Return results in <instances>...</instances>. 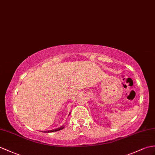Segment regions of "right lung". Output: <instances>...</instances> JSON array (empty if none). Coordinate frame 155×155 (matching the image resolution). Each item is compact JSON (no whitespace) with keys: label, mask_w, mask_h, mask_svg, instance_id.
<instances>
[{"label":"right lung","mask_w":155,"mask_h":155,"mask_svg":"<svg viewBox=\"0 0 155 155\" xmlns=\"http://www.w3.org/2000/svg\"><path fill=\"white\" fill-rule=\"evenodd\" d=\"M64 127V125H63V126H61V127H59V128H57V129H53V130H50V131H44V133H51V132H55V131H57L61 130V129H63Z\"/></svg>","instance_id":"1"}]
</instances>
